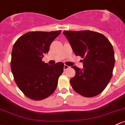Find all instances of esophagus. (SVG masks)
<instances>
[{
  "mask_svg": "<svg viewBox=\"0 0 125 125\" xmlns=\"http://www.w3.org/2000/svg\"><path fill=\"white\" fill-rule=\"evenodd\" d=\"M69 68V66H68V65H64V70H66V69H68V68Z\"/></svg>",
  "mask_w": 125,
  "mask_h": 125,
  "instance_id": "obj_1",
  "label": "esophagus"
}]
</instances>
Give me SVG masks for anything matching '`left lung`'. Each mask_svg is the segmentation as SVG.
<instances>
[{
  "label": "left lung",
  "mask_w": 125,
  "mask_h": 125,
  "mask_svg": "<svg viewBox=\"0 0 125 125\" xmlns=\"http://www.w3.org/2000/svg\"><path fill=\"white\" fill-rule=\"evenodd\" d=\"M73 52L83 58V69L72 66L75 75L70 80L73 89L84 97L102 92L113 75L115 52L109 40L100 33L90 31L63 32Z\"/></svg>",
  "instance_id": "obj_1"
}]
</instances>
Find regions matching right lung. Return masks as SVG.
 I'll list each match as a JSON object with an SVG mask.
<instances>
[{
    "mask_svg": "<svg viewBox=\"0 0 125 125\" xmlns=\"http://www.w3.org/2000/svg\"><path fill=\"white\" fill-rule=\"evenodd\" d=\"M61 31H29L20 36L13 46L12 73L18 88L30 99H45L57 87L64 64L58 62L48 65L42 59L48 53L52 42Z\"/></svg>",
    "mask_w": 125,
    "mask_h": 125,
    "instance_id": "1",
    "label": "right lung"
}]
</instances>
